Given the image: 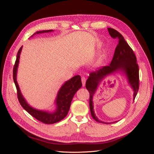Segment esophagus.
Segmentation results:
<instances>
[{"label": "esophagus", "mask_w": 154, "mask_h": 154, "mask_svg": "<svg viewBox=\"0 0 154 154\" xmlns=\"http://www.w3.org/2000/svg\"><path fill=\"white\" fill-rule=\"evenodd\" d=\"M82 85L83 86H85V82H86V78L84 76L82 77Z\"/></svg>", "instance_id": "34e87169"}]
</instances>
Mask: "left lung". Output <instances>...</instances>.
I'll return each instance as SVG.
<instances>
[{"mask_svg":"<svg viewBox=\"0 0 154 154\" xmlns=\"http://www.w3.org/2000/svg\"><path fill=\"white\" fill-rule=\"evenodd\" d=\"M108 31L112 38L118 40V44L116 48L113 58L110 65L102 66L95 72H91L85 84L87 89L90 94L89 106L92 118L97 122L106 124L109 123L101 122L97 118L93 110V95L94 94L96 88L102 79L106 74L112 73L118 70L123 71L127 74L130 84L134 89V100H135L137 94L139 87V66L132 49L130 47L122 35L118 31L112 28H108Z\"/></svg>","mask_w":154,"mask_h":154,"instance_id":"left-lung-1","label":"left lung"}]
</instances>
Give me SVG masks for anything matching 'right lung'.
I'll use <instances>...</instances> for the list:
<instances>
[{
    "label": "right lung",
    "mask_w": 154,
    "mask_h": 154,
    "mask_svg": "<svg viewBox=\"0 0 154 154\" xmlns=\"http://www.w3.org/2000/svg\"><path fill=\"white\" fill-rule=\"evenodd\" d=\"M53 30H45L37 31L32 35L51 32ZM32 35L31 36H32ZM22 48V47H21L18 51L17 59L13 70V78L17 88L18 101H19L21 106L27 112L42 123H44L45 124H53L60 122V121L66 118V116L67 115L74 95L75 94V93L79 88H80L82 86L80 76L77 75L74 76L62 85L58 92L57 98L56 100L57 109L54 112L48 113V112L38 110L32 108L26 103L24 98L23 97L16 79L17 67L18 66V62H19V58Z\"/></svg>",
    "instance_id": "right-lung-1"
}]
</instances>
